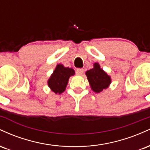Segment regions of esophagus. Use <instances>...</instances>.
Here are the masks:
<instances>
[{
  "label": "esophagus",
  "mask_w": 150,
  "mask_h": 150,
  "mask_svg": "<svg viewBox=\"0 0 150 150\" xmlns=\"http://www.w3.org/2000/svg\"><path fill=\"white\" fill-rule=\"evenodd\" d=\"M84 73V70L82 68H78V69L76 70V74L78 75H82Z\"/></svg>",
  "instance_id": "esophagus-1"
}]
</instances>
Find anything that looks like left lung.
I'll list each match as a JSON object with an SVG mask.
<instances>
[{"instance_id": "obj_1", "label": "left lung", "mask_w": 150, "mask_h": 150, "mask_svg": "<svg viewBox=\"0 0 150 150\" xmlns=\"http://www.w3.org/2000/svg\"><path fill=\"white\" fill-rule=\"evenodd\" d=\"M91 88L94 92L99 93L108 87L111 82V77L100 68L98 63H94V68L85 73Z\"/></svg>"}]
</instances>
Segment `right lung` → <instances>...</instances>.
Wrapping results in <instances>:
<instances>
[{"label": "right lung", "instance_id": "obj_1", "mask_svg": "<svg viewBox=\"0 0 150 150\" xmlns=\"http://www.w3.org/2000/svg\"><path fill=\"white\" fill-rule=\"evenodd\" d=\"M75 75V70L71 68H65L61 64H58L50 78L48 85L56 94H61L65 90L70 77Z\"/></svg>", "mask_w": 150, "mask_h": 150}]
</instances>
